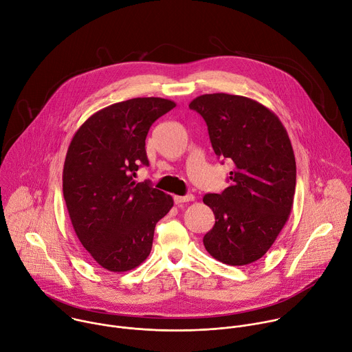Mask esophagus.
<instances>
[{"mask_svg": "<svg viewBox=\"0 0 352 352\" xmlns=\"http://www.w3.org/2000/svg\"><path fill=\"white\" fill-rule=\"evenodd\" d=\"M195 199L193 195H185V196H174V202L175 205H181V204H186V202H192Z\"/></svg>", "mask_w": 352, "mask_h": 352, "instance_id": "34e87169", "label": "esophagus"}]
</instances>
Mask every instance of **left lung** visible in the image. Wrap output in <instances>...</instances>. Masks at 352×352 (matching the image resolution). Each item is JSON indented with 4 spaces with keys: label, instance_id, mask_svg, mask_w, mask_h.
Returning a JSON list of instances; mask_svg holds the SVG:
<instances>
[{
    "label": "left lung",
    "instance_id": "1",
    "mask_svg": "<svg viewBox=\"0 0 352 352\" xmlns=\"http://www.w3.org/2000/svg\"><path fill=\"white\" fill-rule=\"evenodd\" d=\"M189 109L206 121L214 153L234 164L230 186L204 197L216 217L204 245L226 265L254 263L270 249L292 209L296 166L288 133L272 110L249 97L202 94Z\"/></svg>",
    "mask_w": 352,
    "mask_h": 352
}]
</instances>
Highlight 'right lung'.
<instances>
[{
	"label": "right lung",
	"mask_w": 352,
	"mask_h": 352,
	"mask_svg": "<svg viewBox=\"0 0 352 352\" xmlns=\"http://www.w3.org/2000/svg\"><path fill=\"white\" fill-rule=\"evenodd\" d=\"M175 106L162 97L111 104L89 117L69 143L63 171L69 219L89 255L109 272L146 261L157 221L174 205L170 195L135 178L139 166L148 164L150 126Z\"/></svg>",
	"instance_id": "add662e5"
}]
</instances>
